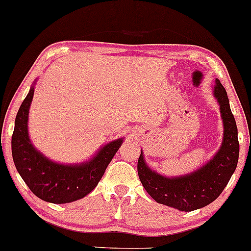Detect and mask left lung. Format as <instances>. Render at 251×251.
Here are the masks:
<instances>
[{"mask_svg": "<svg viewBox=\"0 0 251 251\" xmlns=\"http://www.w3.org/2000/svg\"><path fill=\"white\" fill-rule=\"evenodd\" d=\"M216 82L214 96L220 103L225 131L223 145L212 160L187 176L168 178L151 171L141 152L137 164L139 180L157 203L185 212L201 209L219 197L235 171L240 151L237 126L226 90L219 80Z\"/></svg>", "mask_w": 251, "mask_h": 251, "instance_id": "8db88e82", "label": "left lung"}]
</instances>
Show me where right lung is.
I'll use <instances>...</instances> for the list:
<instances>
[{"label": "right lung", "mask_w": 251, "mask_h": 251, "mask_svg": "<svg viewBox=\"0 0 251 251\" xmlns=\"http://www.w3.org/2000/svg\"><path fill=\"white\" fill-rule=\"evenodd\" d=\"M33 93V87H31L16 116L11 138L16 168L32 193L42 201L63 204L80 200L99 183L107 166L121 146L122 139L103 146L92 160L79 166H64L48 160L32 146L28 139V108Z\"/></svg>", "instance_id": "add662e5"}]
</instances>
